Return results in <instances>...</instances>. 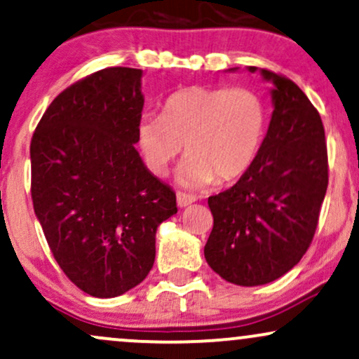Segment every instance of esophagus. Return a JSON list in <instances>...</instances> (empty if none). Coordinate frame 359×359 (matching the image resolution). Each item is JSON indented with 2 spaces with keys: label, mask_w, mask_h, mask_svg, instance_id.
Instances as JSON below:
<instances>
[{
  "label": "esophagus",
  "mask_w": 359,
  "mask_h": 359,
  "mask_svg": "<svg viewBox=\"0 0 359 359\" xmlns=\"http://www.w3.org/2000/svg\"><path fill=\"white\" fill-rule=\"evenodd\" d=\"M192 203H196V196L185 192H177V205H179V208H187V205H191Z\"/></svg>",
  "instance_id": "obj_1"
}]
</instances>
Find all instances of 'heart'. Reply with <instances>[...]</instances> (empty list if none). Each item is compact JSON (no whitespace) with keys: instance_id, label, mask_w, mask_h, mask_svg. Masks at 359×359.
<instances>
[{"instance_id":"obj_1","label":"heart","mask_w":359,"mask_h":359,"mask_svg":"<svg viewBox=\"0 0 359 359\" xmlns=\"http://www.w3.org/2000/svg\"><path fill=\"white\" fill-rule=\"evenodd\" d=\"M266 128V106L255 89L192 86L175 90L162 114H142L137 143L145 165L165 175L184 151L189 158L179 170L185 187H204L217 177L238 179L253 165Z\"/></svg>"}]
</instances>
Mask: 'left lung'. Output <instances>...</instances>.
<instances>
[{"label": "left lung", "instance_id": "1", "mask_svg": "<svg viewBox=\"0 0 359 359\" xmlns=\"http://www.w3.org/2000/svg\"><path fill=\"white\" fill-rule=\"evenodd\" d=\"M238 67L229 69V72ZM257 72V67H248ZM273 113L253 165L228 191L208 199L214 217L204 246L226 282L257 287L294 269L314 238L327 191L323 119L295 82L266 69Z\"/></svg>", "mask_w": 359, "mask_h": 359}]
</instances>
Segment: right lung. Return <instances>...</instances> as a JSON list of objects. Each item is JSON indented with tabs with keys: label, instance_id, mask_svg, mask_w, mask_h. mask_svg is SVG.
<instances>
[{
	"label": "right lung",
	"instance_id": "obj_1",
	"mask_svg": "<svg viewBox=\"0 0 359 359\" xmlns=\"http://www.w3.org/2000/svg\"><path fill=\"white\" fill-rule=\"evenodd\" d=\"M142 77L130 67L90 74L52 101L32 138L35 216L60 269L93 297L145 280L156 228L177 212L175 192L135 148Z\"/></svg>",
	"mask_w": 359,
	"mask_h": 359
}]
</instances>
